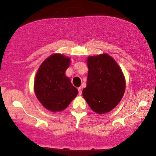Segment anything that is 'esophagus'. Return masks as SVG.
Returning a JSON list of instances; mask_svg holds the SVG:
<instances>
[{
  "instance_id": "esophagus-1",
  "label": "esophagus",
  "mask_w": 156,
  "mask_h": 156,
  "mask_svg": "<svg viewBox=\"0 0 156 156\" xmlns=\"http://www.w3.org/2000/svg\"><path fill=\"white\" fill-rule=\"evenodd\" d=\"M78 94L79 95H82V90L81 87H78Z\"/></svg>"
}]
</instances>
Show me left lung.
<instances>
[{
	"instance_id": "left-lung-1",
	"label": "left lung",
	"mask_w": 156,
	"mask_h": 156,
	"mask_svg": "<svg viewBox=\"0 0 156 156\" xmlns=\"http://www.w3.org/2000/svg\"><path fill=\"white\" fill-rule=\"evenodd\" d=\"M86 87L83 97L90 108L99 114L116 107L125 94V79L115 60L107 54L89 57Z\"/></svg>"
}]
</instances>
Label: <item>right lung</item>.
Instances as JSON below:
<instances>
[{"mask_svg":"<svg viewBox=\"0 0 156 156\" xmlns=\"http://www.w3.org/2000/svg\"><path fill=\"white\" fill-rule=\"evenodd\" d=\"M70 63L69 57L52 55L43 62L35 76V95L46 109L53 112L65 109L78 94V90L65 75Z\"/></svg>","mask_w":156,"mask_h":156,"instance_id":"add662e5","label":"right lung"}]
</instances>
